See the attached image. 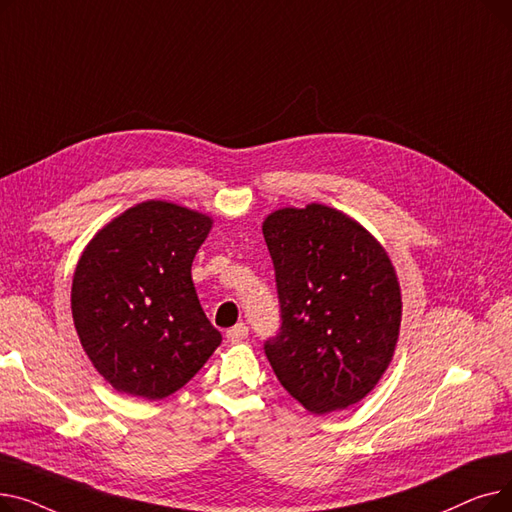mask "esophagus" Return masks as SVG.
<instances>
[{
  "mask_svg": "<svg viewBox=\"0 0 512 512\" xmlns=\"http://www.w3.org/2000/svg\"><path fill=\"white\" fill-rule=\"evenodd\" d=\"M249 336V328L245 326V324H236L234 328H230L228 332H226V338L230 340V342H240L242 338H247Z\"/></svg>",
  "mask_w": 512,
  "mask_h": 512,
  "instance_id": "34e87169",
  "label": "esophagus"
}]
</instances>
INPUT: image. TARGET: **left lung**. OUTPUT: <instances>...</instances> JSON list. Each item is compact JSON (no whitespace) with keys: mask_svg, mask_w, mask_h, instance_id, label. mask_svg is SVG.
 I'll return each mask as SVG.
<instances>
[{"mask_svg":"<svg viewBox=\"0 0 512 512\" xmlns=\"http://www.w3.org/2000/svg\"><path fill=\"white\" fill-rule=\"evenodd\" d=\"M282 311L265 355L280 384L324 415L363 400L386 373L400 334L394 265L351 215L309 203L263 220Z\"/></svg>","mask_w":512,"mask_h":512,"instance_id":"left-lung-1","label":"left lung"}]
</instances>
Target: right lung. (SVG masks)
Masks as SVG:
<instances>
[{
	"label": "right lung",
	"mask_w": 512,
	"mask_h": 512,
	"mask_svg": "<svg viewBox=\"0 0 512 512\" xmlns=\"http://www.w3.org/2000/svg\"><path fill=\"white\" fill-rule=\"evenodd\" d=\"M211 226L207 213L151 199L107 222L80 255L70 292L74 328L116 392L166 398L220 346L191 276Z\"/></svg>",
	"instance_id": "obj_1"
}]
</instances>
